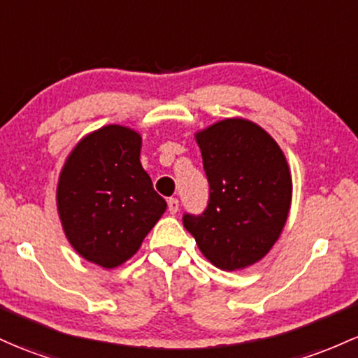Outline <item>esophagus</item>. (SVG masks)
Here are the masks:
<instances>
[{
  "instance_id": "34e87169",
  "label": "esophagus",
  "mask_w": 358,
  "mask_h": 358,
  "mask_svg": "<svg viewBox=\"0 0 358 358\" xmlns=\"http://www.w3.org/2000/svg\"><path fill=\"white\" fill-rule=\"evenodd\" d=\"M168 210H170V214H176V212L180 210V202L176 199H170L168 200Z\"/></svg>"
}]
</instances>
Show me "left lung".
<instances>
[{"instance_id": "1", "label": "left lung", "mask_w": 358, "mask_h": 358, "mask_svg": "<svg viewBox=\"0 0 358 358\" xmlns=\"http://www.w3.org/2000/svg\"><path fill=\"white\" fill-rule=\"evenodd\" d=\"M210 187L202 215H183L199 250L221 270L260 262L280 238L292 202L284 151L265 129L231 117L195 132Z\"/></svg>"}]
</instances>
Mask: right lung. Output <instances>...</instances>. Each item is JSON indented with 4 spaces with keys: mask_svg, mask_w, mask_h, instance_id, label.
<instances>
[{
    "mask_svg": "<svg viewBox=\"0 0 358 358\" xmlns=\"http://www.w3.org/2000/svg\"><path fill=\"white\" fill-rule=\"evenodd\" d=\"M143 137L119 124L86 134L64 161L56 190L62 231L101 268L132 258L166 210L141 164Z\"/></svg>",
    "mask_w": 358,
    "mask_h": 358,
    "instance_id": "obj_1",
    "label": "right lung"
}]
</instances>
